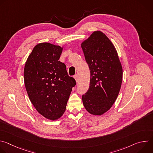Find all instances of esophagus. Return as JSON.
Wrapping results in <instances>:
<instances>
[{"label":"esophagus","mask_w":153,"mask_h":153,"mask_svg":"<svg viewBox=\"0 0 153 153\" xmlns=\"http://www.w3.org/2000/svg\"><path fill=\"white\" fill-rule=\"evenodd\" d=\"M74 78L75 79V80H76V82L77 83L78 82H79V77H78V76L76 74V75H75L74 76Z\"/></svg>","instance_id":"1"}]
</instances>
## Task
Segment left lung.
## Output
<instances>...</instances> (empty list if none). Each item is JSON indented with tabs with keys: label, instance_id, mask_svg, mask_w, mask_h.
<instances>
[{
	"label": "left lung",
	"instance_id": "8db88e82",
	"mask_svg": "<svg viewBox=\"0 0 153 153\" xmlns=\"http://www.w3.org/2000/svg\"><path fill=\"white\" fill-rule=\"evenodd\" d=\"M90 70L89 90L82 96L86 110L101 116L112 107L119 95L123 70L117 51L102 31H95L81 43Z\"/></svg>",
	"mask_w": 153,
	"mask_h": 153
}]
</instances>
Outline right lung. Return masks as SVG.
Masks as SVG:
<instances>
[{"instance_id":"1","label":"right lung","mask_w":153,"mask_h":153,"mask_svg":"<svg viewBox=\"0 0 153 153\" xmlns=\"http://www.w3.org/2000/svg\"><path fill=\"white\" fill-rule=\"evenodd\" d=\"M63 46L40 43L33 49L24 68V83L30 101L38 113L50 120L61 117L76 84L59 61Z\"/></svg>"}]
</instances>
